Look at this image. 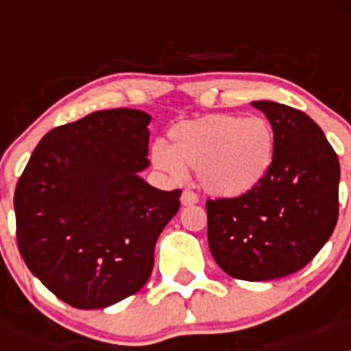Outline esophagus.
I'll return each instance as SVG.
<instances>
[{
  "label": "esophagus",
  "mask_w": 351,
  "mask_h": 351,
  "mask_svg": "<svg viewBox=\"0 0 351 351\" xmlns=\"http://www.w3.org/2000/svg\"><path fill=\"white\" fill-rule=\"evenodd\" d=\"M181 204L184 207L186 206H195V204H198V197L193 193V191H182Z\"/></svg>",
  "instance_id": "34e87169"
}]
</instances>
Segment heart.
Returning a JSON list of instances; mask_svg holds the SVG:
<instances>
[{
	"label": "heart",
	"instance_id": "obj_1",
	"mask_svg": "<svg viewBox=\"0 0 351 351\" xmlns=\"http://www.w3.org/2000/svg\"><path fill=\"white\" fill-rule=\"evenodd\" d=\"M276 158L274 128L265 117L210 114L169 130V144L151 149V161L172 178L195 170L216 198H239L258 188Z\"/></svg>",
	"mask_w": 351,
	"mask_h": 351
}]
</instances>
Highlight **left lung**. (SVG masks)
<instances>
[{
  "instance_id": "left-lung-1",
  "label": "left lung",
  "mask_w": 351,
  "mask_h": 351,
  "mask_svg": "<svg viewBox=\"0 0 351 351\" xmlns=\"http://www.w3.org/2000/svg\"><path fill=\"white\" fill-rule=\"evenodd\" d=\"M251 105L274 128V165L251 193L207 200V241L228 276L269 281L300 271L332 235L339 160L308 114L271 100Z\"/></svg>"
}]
</instances>
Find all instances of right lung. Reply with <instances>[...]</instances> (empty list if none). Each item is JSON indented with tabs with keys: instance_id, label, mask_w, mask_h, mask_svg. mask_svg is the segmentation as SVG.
<instances>
[{
	"instance_id": "1",
	"label": "right lung",
	"mask_w": 351,
	"mask_h": 351,
	"mask_svg": "<svg viewBox=\"0 0 351 351\" xmlns=\"http://www.w3.org/2000/svg\"><path fill=\"white\" fill-rule=\"evenodd\" d=\"M151 116L98 110L54 128L31 154L14 195L19 251L56 297L108 308L147 283L154 246L181 191L141 178Z\"/></svg>"
}]
</instances>
